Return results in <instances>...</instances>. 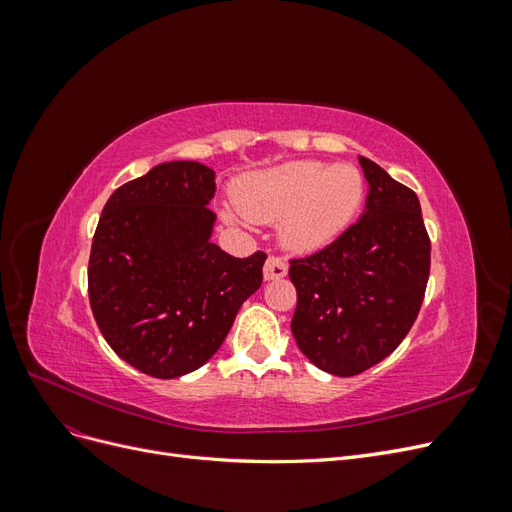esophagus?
Instances as JSON below:
<instances>
[{
  "label": "esophagus",
  "mask_w": 512,
  "mask_h": 512,
  "mask_svg": "<svg viewBox=\"0 0 512 512\" xmlns=\"http://www.w3.org/2000/svg\"><path fill=\"white\" fill-rule=\"evenodd\" d=\"M262 273H265V280L267 282L280 280V277H284L288 273L286 260H282L280 256H269L267 262H265V269H262Z\"/></svg>",
  "instance_id": "1"
}]
</instances>
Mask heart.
I'll list each match as a JSON object with an SVG mask.
<instances>
[{
  "label": "heart",
  "mask_w": 512,
  "mask_h": 512,
  "mask_svg": "<svg viewBox=\"0 0 512 512\" xmlns=\"http://www.w3.org/2000/svg\"><path fill=\"white\" fill-rule=\"evenodd\" d=\"M363 177L352 164L288 162L247 177L237 207L252 222L282 220V241L294 252H314L335 241L363 200ZM232 222L235 215L226 213Z\"/></svg>",
  "instance_id": "1"
}]
</instances>
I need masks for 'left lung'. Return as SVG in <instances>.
Segmentation results:
<instances>
[{
  "instance_id": "obj_1",
  "label": "left lung",
  "mask_w": 512,
  "mask_h": 512,
  "mask_svg": "<svg viewBox=\"0 0 512 512\" xmlns=\"http://www.w3.org/2000/svg\"><path fill=\"white\" fill-rule=\"evenodd\" d=\"M365 211L324 250L290 262V329L318 369L350 378L384 361L408 335L429 280L431 243L418 196L359 156Z\"/></svg>"
}]
</instances>
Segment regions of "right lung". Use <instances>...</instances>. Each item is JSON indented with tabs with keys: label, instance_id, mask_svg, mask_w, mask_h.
Instances as JSON below:
<instances>
[{
	"label": "right lung",
	"instance_id": "1",
	"mask_svg": "<svg viewBox=\"0 0 512 512\" xmlns=\"http://www.w3.org/2000/svg\"><path fill=\"white\" fill-rule=\"evenodd\" d=\"M215 173L164 162L106 200L91 243L89 303L104 339L153 378L203 367L262 284L267 254L235 258L211 243Z\"/></svg>",
	"mask_w": 512,
	"mask_h": 512
}]
</instances>
